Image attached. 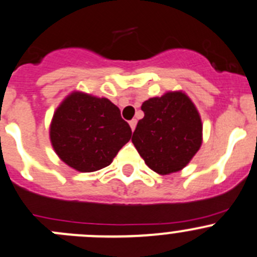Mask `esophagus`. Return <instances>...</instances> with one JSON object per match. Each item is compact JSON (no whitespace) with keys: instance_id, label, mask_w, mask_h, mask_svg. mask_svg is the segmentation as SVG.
Instances as JSON below:
<instances>
[{"instance_id":"obj_1","label":"esophagus","mask_w":257,"mask_h":257,"mask_svg":"<svg viewBox=\"0 0 257 257\" xmlns=\"http://www.w3.org/2000/svg\"><path fill=\"white\" fill-rule=\"evenodd\" d=\"M128 123H130V127H131V130H135V127H136V123H138V121H136V119H131L130 122H128Z\"/></svg>"}]
</instances>
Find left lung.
<instances>
[{"instance_id": "1", "label": "left lung", "mask_w": 257, "mask_h": 257, "mask_svg": "<svg viewBox=\"0 0 257 257\" xmlns=\"http://www.w3.org/2000/svg\"><path fill=\"white\" fill-rule=\"evenodd\" d=\"M141 109L145 116L133 144L146 165L160 175L187 167L203 141V124L192 99L183 90H169L149 98Z\"/></svg>"}]
</instances>
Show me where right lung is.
Masks as SVG:
<instances>
[{
	"mask_svg": "<svg viewBox=\"0 0 257 257\" xmlns=\"http://www.w3.org/2000/svg\"><path fill=\"white\" fill-rule=\"evenodd\" d=\"M131 128L116 104L73 90L53 114L49 136L54 151L68 167L92 173L108 167L131 139Z\"/></svg>",
	"mask_w": 257,
	"mask_h": 257,
	"instance_id": "add662e5",
	"label": "right lung"
}]
</instances>
